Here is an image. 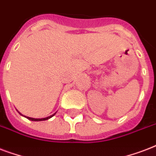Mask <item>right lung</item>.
Returning <instances> with one entry per match:
<instances>
[{"mask_svg":"<svg viewBox=\"0 0 156 156\" xmlns=\"http://www.w3.org/2000/svg\"><path fill=\"white\" fill-rule=\"evenodd\" d=\"M56 112H55V113H54V114H52V116H48V117H45V118H32V117H29V116H25V117H27V118L28 120H30V121H46V120H48V119H50V118H51V117H52V116H53L54 115H55V114H56ZM19 114H20V115H22V114H21L20 112H19ZM22 116H23V115H22Z\"/></svg>","mask_w":156,"mask_h":156,"instance_id":"obj_1","label":"right lung"}]
</instances>
